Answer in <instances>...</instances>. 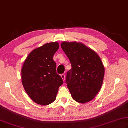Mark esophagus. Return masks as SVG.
Segmentation results:
<instances>
[{
	"label": "esophagus",
	"instance_id": "obj_1",
	"mask_svg": "<svg viewBox=\"0 0 128 128\" xmlns=\"http://www.w3.org/2000/svg\"><path fill=\"white\" fill-rule=\"evenodd\" d=\"M60 76H61L63 80L64 81V80H65V75H64V74H61V75H60Z\"/></svg>",
	"mask_w": 128,
	"mask_h": 128
}]
</instances>
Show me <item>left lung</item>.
<instances>
[{"instance_id": "8db88e82", "label": "left lung", "mask_w": 128, "mask_h": 128, "mask_svg": "<svg viewBox=\"0 0 128 128\" xmlns=\"http://www.w3.org/2000/svg\"><path fill=\"white\" fill-rule=\"evenodd\" d=\"M61 47L72 67L66 78L72 97L81 104L90 101L103 83L104 68L101 60L94 51L82 43L64 42Z\"/></svg>"}]
</instances>
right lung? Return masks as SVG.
I'll return each mask as SVG.
<instances>
[{
	"label": "right lung",
	"instance_id": "obj_1",
	"mask_svg": "<svg viewBox=\"0 0 128 128\" xmlns=\"http://www.w3.org/2000/svg\"><path fill=\"white\" fill-rule=\"evenodd\" d=\"M58 48V42H53L35 49L27 57L22 68L24 90L33 101L42 106L54 101L58 88L64 83L53 60Z\"/></svg>",
	"mask_w": 128,
	"mask_h": 128
}]
</instances>
